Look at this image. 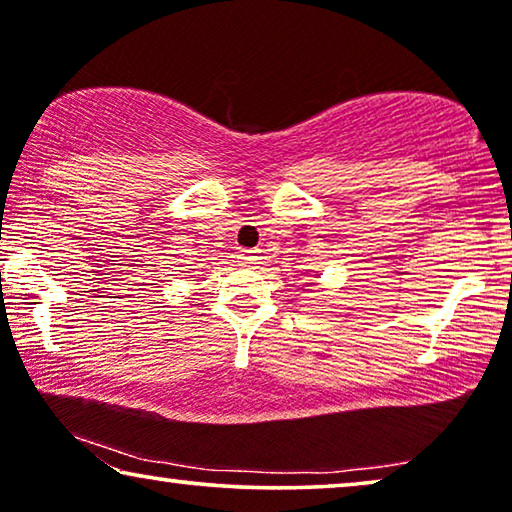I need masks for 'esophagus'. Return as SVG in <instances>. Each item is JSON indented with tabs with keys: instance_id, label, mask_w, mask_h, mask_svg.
I'll return each mask as SVG.
<instances>
[{
	"instance_id": "34e87169",
	"label": "esophagus",
	"mask_w": 512,
	"mask_h": 512,
	"mask_svg": "<svg viewBox=\"0 0 512 512\" xmlns=\"http://www.w3.org/2000/svg\"><path fill=\"white\" fill-rule=\"evenodd\" d=\"M259 259H262V257H259L257 250H241L239 264H241V266H250V264H257Z\"/></svg>"
}]
</instances>
